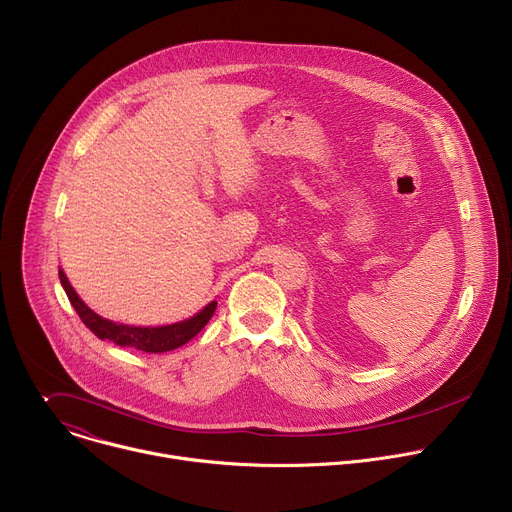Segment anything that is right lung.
<instances>
[{
	"instance_id": "1",
	"label": "right lung",
	"mask_w": 512,
	"mask_h": 512,
	"mask_svg": "<svg viewBox=\"0 0 512 512\" xmlns=\"http://www.w3.org/2000/svg\"><path fill=\"white\" fill-rule=\"evenodd\" d=\"M60 283L66 291V296L72 304V308L77 310L79 318L83 320V324L101 340H111L119 346H131L143 352H168L174 350L182 344H186L190 338H194L212 318L214 310H216V302H210L202 312H198L194 318L184 320L180 324H172V326H158V328H141V326H125V324H115L109 322L105 318H101L99 314H95L93 310L87 308V304L77 296V291L72 289V285L68 283L66 275L62 273V269L58 271Z\"/></svg>"
}]
</instances>
